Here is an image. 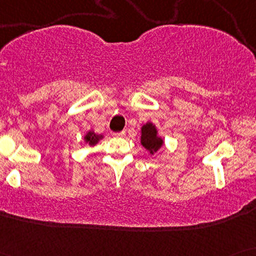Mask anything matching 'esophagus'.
I'll return each mask as SVG.
<instances>
[{
    "mask_svg": "<svg viewBox=\"0 0 256 256\" xmlns=\"http://www.w3.org/2000/svg\"><path fill=\"white\" fill-rule=\"evenodd\" d=\"M115 136H116V138H124V136L126 135V132L124 130H122V132H115L114 134Z\"/></svg>",
    "mask_w": 256,
    "mask_h": 256,
    "instance_id": "34e87169",
    "label": "esophagus"
}]
</instances>
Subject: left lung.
<instances>
[{
    "label": "left lung",
    "instance_id": "8db88e82",
    "mask_svg": "<svg viewBox=\"0 0 256 256\" xmlns=\"http://www.w3.org/2000/svg\"><path fill=\"white\" fill-rule=\"evenodd\" d=\"M141 143L146 149L149 150L150 154L156 152L162 146V138L157 136V130L152 124H146L142 127Z\"/></svg>",
    "mask_w": 256,
    "mask_h": 256
}]
</instances>
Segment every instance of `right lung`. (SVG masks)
Here are the masks:
<instances>
[{
    "label": "right lung",
    "mask_w": 256,
    "mask_h": 256,
    "mask_svg": "<svg viewBox=\"0 0 256 256\" xmlns=\"http://www.w3.org/2000/svg\"><path fill=\"white\" fill-rule=\"evenodd\" d=\"M101 138H102L101 135H96V134H94L93 132H87V135L85 136V141L88 143V144L94 146V144H96L98 142H99V140Z\"/></svg>",
    "instance_id": "1"
}]
</instances>
